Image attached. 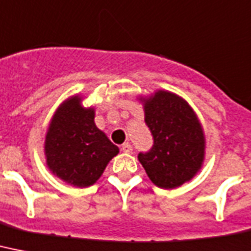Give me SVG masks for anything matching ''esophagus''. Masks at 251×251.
I'll return each instance as SVG.
<instances>
[{"instance_id": "1", "label": "esophagus", "mask_w": 251, "mask_h": 251, "mask_svg": "<svg viewBox=\"0 0 251 251\" xmlns=\"http://www.w3.org/2000/svg\"><path fill=\"white\" fill-rule=\"evenodd\" d=\"M121 150L122 152H125V153H130V152L132 151V147L130 143H124L121 147Z\"/></svg>"}]
</instances>
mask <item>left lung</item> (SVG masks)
Wrapping results in <instances>:
<instances>
[{
	"label": "left lung",
	"mask_w": 251,
	"mask_h": 251,
	"mask_svg": "<svg viewBox=\"0 0 251 251\" xmlns=\"http://www.w3.org/2000/svg\"><path fill=\"white\" fill-rule=\"evenodd\" d=\"M144 121L153 135V147L138 160L154 185L180 187L201 170L205 160V134L192 107L176 94L157 90L140 97Z\"/></svg>",
	"instance_id": "left-lung-1"
}]
</instances>
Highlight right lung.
<instances>
[{
    "mask_svg": "<svg viewBox=\"0 0 251 251\" xmlns=\"http://www.w3.org/2000/svg\"><path fill=\"white\" fill-rule=\"evenodd\" d=\"M93 107L82 105V97L73 95L55 111L45 136L49 170L73 187H89L100 178L108 162L119 153L94 122Z\"/></svg>",
    "mask_w": 251,
    "mask_h": 251,
    "instance_id": "1",
    "label": "right lung"
}]
</instances>
